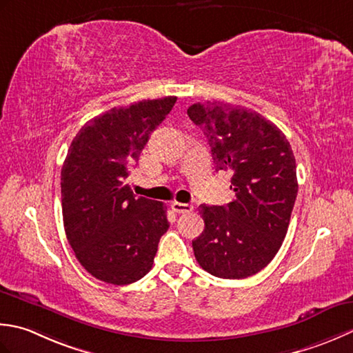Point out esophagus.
I'll use <instances>...</instances> for the list:
<instances>
[{"mask_svg": "<svg viewBox=\"0 0 353 353\" xmlns=\"http://www.w3.org/2000/svg\"><path fill=\"white\" fill-rule=\"evenodd\" d=\"M172 208H174V212L176 213H190L193 210V205L190 204H184V203H172Z\"/></svg>", "mask_w": 353, "mask_h": 353, "instance_id": "obj_1", "label": "esophagus"}]
</instances>
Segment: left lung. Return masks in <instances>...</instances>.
<instances>
[{
    "instance_id": "8db88e82",
    "label": "left lung",
    "mask_w": 353,
    "mask_h": 353,
    "mask_svg": "<svg viewBox=\"0 0 353 353\" xmlns=\"http://www.w3.org/2000/svg\"><path fill=\"white\" fill-rule=\"evenodd\" d=\"M187 116L207 137L216 172H232L236 196L227 205H199L205 227L192 241L193 253L212 276H254L282 247L297 198L290 141L274 123L239 105L195 103Z\"/></svg>"
}]
</instances>
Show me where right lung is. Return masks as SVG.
I'll use <instances>...</instances> for the list:
<instances>
[{
  "mask_svg": "<svg viewBox=\"0 0 353 353\" xmlns=\"http://www.w3.org/2000/svg\"><path fill=\"white\" fill-rule=\"evenodd\" d=\"M176 102L169 96L112 108L82 126L61 172L62 216L77 261L91 276L129 285L152 268L168 207L126 184L150 132Z\"/></svg>",
  "mask_w": 353,
  "mask_h": 353,
  "instance_id": "add662e5",
  "label": "right lung"
}]
</instances>
